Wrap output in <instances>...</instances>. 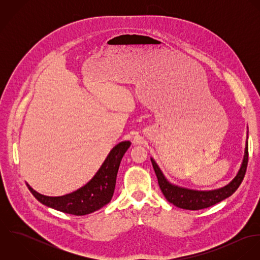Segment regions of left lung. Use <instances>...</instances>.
I'll return each instance as SVG.
<instances>
[{
  "mask_svg": "<svg viewBox=\"0 0 260 260\" xmlns=\"http://www.w3.org/2000/svg\"><path fill=\"white\" fill-rule=\"evenodd\" d=\"M247 139L245 143L243 160L236 176L228 184L213 190H194V189H189L185 187L172 184L164 176L158 164L151 157V162L158 179V184L160 186V189L163 195L165 196V198L167 199V201H169L173 205L182 209L199 210V209H204L212 205H215L216 203L231 196L241 184L246 172L247 163H248Z\"/></svg>",
  "mask_w": 260,
  "mask_h": 260,
  "instance_id": "obj_1",
  "label": "left lung"
}]
</instances>
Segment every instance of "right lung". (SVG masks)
Listing matches in <instances>:
<instances>
[{"instance_id": "1", "label": "right lung", "mask_w": 260, "mask_h": 260, "mask_svg": "<svg viewBox=\"0 0 260 260\" xmlns=\"http://www.w3.org/2000/svg\"><path fill=\"white\" fill-rule=\"evenodd\" d=\"M130 145V141H122L115 145L93 178L71 193L46 196L26 184L38 201L48 207L77 216L90 214L111 201L121 160Z\"/></svg>"}]
</instances>
